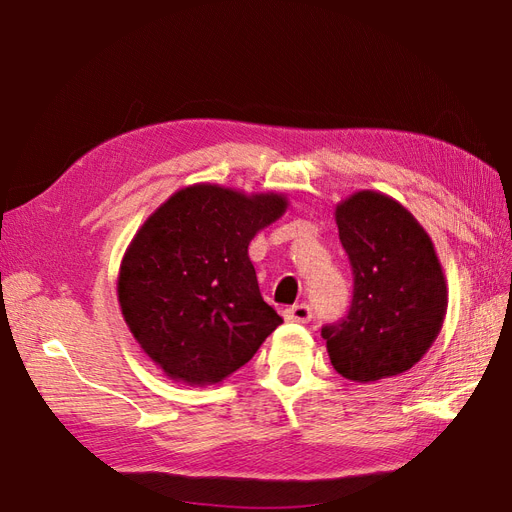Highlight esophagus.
<instances>
[{
	"mask_svg": "<svg viewBox=\"0 0 512 512\" xmlns=\"http://www.w3.org/2000/svg\"><path fill=\"white\" fill-rule=\"evenodd\" d=\"M284 317L288 321H297V323H308L312 319V308L308 303H295V306H290L284 310Z\"/></svg>",
	"mask_w": 512,
	"mask_h": 512,
	"instance_id": "34e87169",
	"label": "esophagus"
}]
</instances>
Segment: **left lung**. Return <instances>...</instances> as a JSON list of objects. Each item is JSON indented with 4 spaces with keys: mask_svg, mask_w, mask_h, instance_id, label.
I'll return each instance as SVG.
<instances>
[{
    "mask_svg": "<svg viewBox=\"0 0 512 512\" xmlns=\"http://www.w3.org/2000/svg\"><path fill=\"white\" fill-rule=\"evenodd\" d=\"M334 217L354 297L347 317L321 330L330 361L354 383L398 376L429 352L447 314L436 248L416 217L385 193L356 191L336 204Z\"/></svg>",
    "mask_w": 512,
    "mask_h": 512,
    "instance_id": "8db88e82",
    "label": "left lung"
}]
</instances>
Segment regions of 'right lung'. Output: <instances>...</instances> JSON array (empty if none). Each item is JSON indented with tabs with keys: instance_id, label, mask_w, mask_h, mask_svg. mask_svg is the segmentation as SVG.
<instances>
[{
	"instance_id": "add662e5",
	"label": "right lung",
	"mask_w": 512,
	"mask_h": 512,
	"mask_svg": "<svg viewBox=\"0 0 512 512\" xmlns=\"http://www.w3.org/2000/svg\"><path fill=\"white\" fill-rule=\"evenodd\" d=\"M286 209L281 193L200 182L138 228L118 270V303L140 350L171 380L222 383L281 323L259 292L248 244Z\"/></svg>"
}]
</instances>
